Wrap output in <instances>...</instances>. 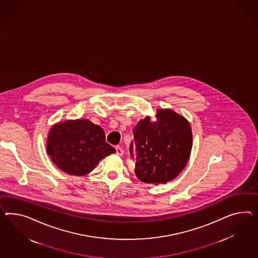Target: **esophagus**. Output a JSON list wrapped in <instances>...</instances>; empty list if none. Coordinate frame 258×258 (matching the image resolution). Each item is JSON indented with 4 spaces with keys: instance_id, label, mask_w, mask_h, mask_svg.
Here are the masks:
<instances>
[{
    "instance_id": "34e87169",
    "label": "esophagus",
    "mask_w": 258,
    "mask_h": 258,
    "mask_svg": "<svg viewBox=\"0 0 258 258\" xmlns=\"http://www.w3.org/2000/svg\"><path fill=\"white\" fill-rule=\"evenodd\" d=\"M115 149H116V154L118 155V156H122L123 153H124V151H123V149L121 148L120 147H115Z\"/></svg>"
}]
</instances>
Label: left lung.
Here are the masks:
<instances>
[{
    "mask_svg": "<svg viewBox=\"0 0 258 258\" xmlns=\"http://www.w3.org/2000/svg\"><path fill=\"white\" fill-rule=\"evenodd\" d=\"M156 116V122L146 117L134 127L130 152L136 176L158 185L173 180L186 166L192 133L188 121L175 111L158 110Z\"/></svg>",
    "mask_w": 258,
    "mask_h": 258,
    "instance_id": "8db88e82",
    "label": "left lung"
}]
</instances>
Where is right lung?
<instances>
[{"mask_svg": "<svg viewBox=\"0 0 258 258\" xmlns=\"http://www.w3.org/2000/svg\"><path fill=\"white\" fill-rule=\"evenodd\" d=\"M47 151L52 162L72 175L90 173L115 149L105 141L104 131L89 120H69L51 127Z\"/></svg>", "mask_w": 258, "mask_h": 258, "instance_id": "1", "label": "right lung"}]
</instances>
